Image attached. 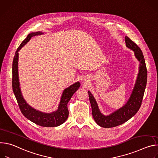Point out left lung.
I'll return each instance as SVG.
<instances>
[{
  "label": "left lung",
  "mask_w": 158,
  "mask_h": 158,
  "mask_svg": "<svg viewBox=\"0 0 158 158\" xmlns=\"http://www.w3.org/2000/svg\"><path fill=\"white\" fill-rule=\"evenodd\" d=\"M126 47L134 51L135 58L139 62V72L131 95L124 106L109 114H103L99 109L97 102L88 91L92 107L93 117L96 123L100 127L110 128L118 126L131 118L141 107L147 83V69L143 52L139 46L127 36L125 37Z\"/></svg>",
  "instance_id": "left-lung-1"
}]
</instances>
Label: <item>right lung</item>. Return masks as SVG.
I'll return each instance as SVG.
<instances>
[{
	"label": "right lung",
	"instance_id": "1",
	"mask_svg": "<svg viewBox=\"0 0 158 158\" xmlns=\"http://www.w3.org/2000/svg\"><path fill=\"white\" fill-rule=\"evenodd\" d=\"M43 34L44 32L41 31L34 32L29 34L27 38L17 48L12 63V89L22 114L27 119L40 126L46 127H57L63 124L68 118L69 112L67 104L73 95L79 89L80 83L77 81L66 88L62 93L58 109L50 113H46L34 109L26 102L21 92L19 79V51L29 42L32 37Z\"/></svg>",
	"mask_w": 158,
	"mask_h": 158
}]
</instances>
